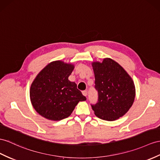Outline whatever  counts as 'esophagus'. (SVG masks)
<instances>
[{
  "instance_id": "34e87169",
  "label": "esophagus",
  "mask_w": 160,
  "mask_h": 160,
  "mask_svg": "<svg viewBox=\"0 0 160 160\" xmlns=\"http://www.w3.org/2000/svg\"><path fill=\"white\" fill-rule=\"evenodd\" d=\"M82 93H83V95L84 96H87V95H88V92L87 91H83L82 92Z\"/></svg>"
}]
</instances>
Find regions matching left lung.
I'll use <instances>...</instances> for the list:
<instances>
[{
  "mask_svg": "<svg viewBox=\"0 0 160 160\" xmlns=\"http://www.w3.org/2000/svg\"><path fill=\"white\" fill-rule=\"evenodd\" d=\"M98 102L92 105L98 118L115 121L123 117L134 103L136 89L132 77L122 66L111 58L92 63Z\"/></svg>",
  "mask_w": 160,
  "mask_h": 160,
  "instance_id": "left-lung-1",
  "label": "left lung"
}]
</instances>
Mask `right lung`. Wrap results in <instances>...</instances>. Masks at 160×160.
Returning <instances> with one entry per match:
<instances>
[{
  "mask_svg": "<svg viewBox=\"0 0 160 160\" xmlns=\"http://www.w3.org/2000/svg\"><path fill=\"white\" fill-rule=\"evenodd\" d=\"M74 68L72 63L53 61L42 68L32 81L30 102L44 118L52 121L67 118L79 101L86 100L77 84L68 80Z\"/></svg>",
  "mask_w": 160,
  "mask_h": 160,
  "instance_id": "1",
  "label": "right lung"
}]
</instances>
